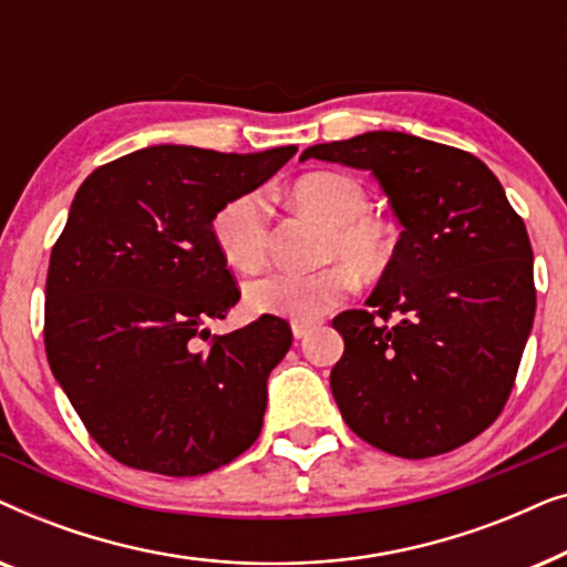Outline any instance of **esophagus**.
Masks as SVG:
<instances>
[{"mask_svg":"<svg viewBox=\"0 0 567 567\" xmlns=\"http://www.w3.org/2000/svg\"><path fill=\"white\" fill-rule=\"evenodd\" d=\"M312 328H315L312 320H293V322H291L293 338H307L309 332H312Z\"/></svg>","mask_w":567,"mask_h":567,"instance_id":"obj_1","label":"esophagus"}]
</instances>
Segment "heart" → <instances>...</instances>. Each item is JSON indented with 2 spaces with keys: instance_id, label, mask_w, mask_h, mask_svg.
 <instances>
[{
  "instance_id": "heart-1",
  "label": "heart",
  "mask_w": 567,
  "mask_h": 567,
  "mask_svg": "<svg viewBox=\"0 0 567 567\" xmlns=\"http://www.w3.org/2000/svg\"><path fill=\"white\" fill-rule=\"evenodd\" d=\"M291 200L328 227L322 260L312 274L268 270L245 286V301L258 315L312 320L336 307L353 289V274L371 281L392 266L398 239L390 221L369 214V193L359 177L346 173L301 175L291 185ZM214 239L224 260L237 270H252L268 252V206L260 193H243L216 212Z\"/></svg>"
}]
</instances>
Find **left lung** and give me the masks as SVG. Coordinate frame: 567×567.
Returning <instances> with one entry per match:
<instances>
[{
    "instance_id": "obj_1",
    "label": "left lung",
    "mask_w": 567,
    "mask_h": 567,
    "mask_svg": "<svg viewBox=\"0 0 567 567\" xmlns=\"http://www.w3.org/2000/svg\"><path fill=\"white\" fill-rule=\"evenodd\" d=\"M299 159L369 169L402 224L369 309L332 320L348 429L405 460L467 444L506 405L537 309L522 216L475 154L413 134L369 131Z\"/></svg>"
}]
</instances>
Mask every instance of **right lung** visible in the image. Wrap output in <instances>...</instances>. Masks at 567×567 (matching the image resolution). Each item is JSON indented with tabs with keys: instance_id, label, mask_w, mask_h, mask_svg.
<instances>
[{
	"instance_id": "1",
	"label": "right lung",
	"mask_w": 567,
	"mask_h": 567,
	"mask_svg": "<svg viewBox=\"0 0 567 567\" xmlns=\"http://www.w3.org/2000/svg\"><path fill=\"white\" fill-rule=\"evenodd\" d=\"M293 154L162 144L76 190L45 278V355L90 436L126 467L206 475L260 436L291 328L262 315L200 348L208 320L239 301L212 221Z\"/></svg>"
}]
</instances>
